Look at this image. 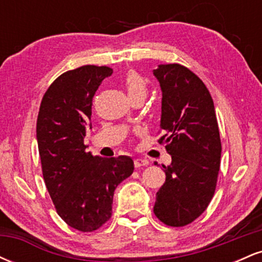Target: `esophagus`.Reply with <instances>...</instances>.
<instances>
[{
  "instance_id": "esophagus-1",
  "label": "esophagus",
  "mask_w": 262,
  "mask_h": 262,
  "mask_svg": "<svg viewBox=\"0 0 262 262\" xmlns=\"http://www.w3.org/2000/svg\"><path fill=\"white\" fill-rule=\"evenodd\" d=\"M149 165V161L145 160V159H135L134 160V166L137 167V169H139L141 166H148Z\"/></svg>"
}]
</instances>
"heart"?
Returning a JSON list of instances; mask_svg holds the SVG:
<instances>
[{"mask_svg":"<svg viewBox=\"0 0 262 262\" xmlns=\"http://www.w3.org/2000/svg\"><path fill=\"white\" fill-rule=\"evenodd\" d=\"M125 89L129 97H135V96H144L145 97L146 92H148V87H146V82L139 74L135 71H129L125 76L124 80Z\"/></svg>","mask_w":262,"mask_h":262,"instance_id":"b5f03b06","label":"heart"}]
</instances>
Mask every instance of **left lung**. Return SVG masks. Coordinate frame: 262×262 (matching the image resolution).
<instances>
[{"mask_svg":"<svg viewBox=\"0 0 262 262\" xmlns=\"http://www.w3.org/2000/svg\"><path fill=\"white\" fill-rule=\"evenodd\" d=\"M162 91L159 144L171 155L166 181L156 193L154 213L169 227H185L207 209L221 167L222 143L212 96L186 66L159 65Z\"/></svg>","mask_w":262,"mask_h":262,"instance_id":"8db88e82","label":"left lung"}]
</instances>
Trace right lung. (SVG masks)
I'll use <instances>...</instances> for the list:
<instances>
[{"instance_id":"add662e5","label":"right lung","mask_w":262,"mask_h":262,"mask_svg":"<svg viewBox=\"0 0 262 262\" xmlns=\"http://www.w3.org/2000/svg\"><path fill=\"white\" fill-rule=\"evenodd\" d=\"M112 73L108 66L96 65L66 71L44 93L38 113L45 186L60 218L83 233L110 221L114 189L134 171L129 156L103 159L85 151L93 96Z\"/></svg>"}]
</instances>
